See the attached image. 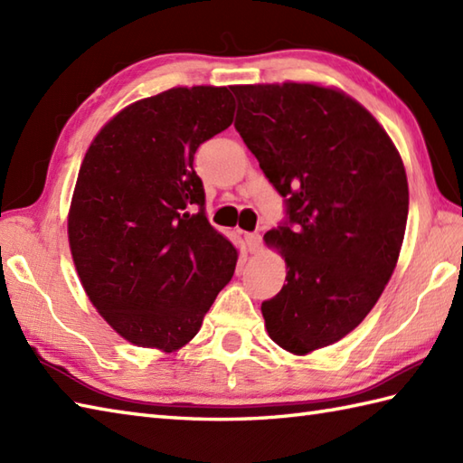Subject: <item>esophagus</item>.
I'll return each instance as SVG.
<instances>
[{"instance_id":"1","label":"esophagus","mask_w":463,"mask_h":463,"mask_svg":"<svg viewBox=\"0 0 463 463\" xmlns=\"http://www.w3.org/2000/svg\"><path fill=\"white\" fill-rule=\"evenodd\" d=\"M244 242L250 252H257L260 249V234L259 232H244Z\"/></svg>"}]
</instances>
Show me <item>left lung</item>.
<instances>
[{
    "mask_svg": "<svg viewBox=\"0 0 463 463\" xmlns=\"http://www.w3.org/2000/svg\"><path fill=\"white\" fill-rule=\"evenodd\" d=\"M237 127L284 196L264 234L287 260V284L262 302L269 336L308 354L346 336L396 269L408 179L394 143L352 97L312 83L234 85Z\"/></svg>",
    "mask_w": 463,
    "mask_h": 463,
    "instance_id": "obj_1",
    "label": "left lung"
}]
</instances>
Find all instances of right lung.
<instances>
[{
  "mask_svg": "<svg viewBox=\"0 0 463 463\" xmlns=\"http://www.w3.org/2000/svg\"><path fill=\"white\" fill-rule=\"evenodd\" d=\"M232 115L226 87H175L125 107L85 153L69 247L93 307L137 346H184L232 279L237 249L206 219L193 166Z\"/></svg>",
  "mask_w": 463,
  "mask_h": 463,
  "instance_id": "right-lung-1",
  "label": "right lung"
}]
</instances>
